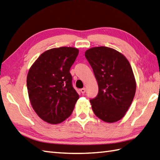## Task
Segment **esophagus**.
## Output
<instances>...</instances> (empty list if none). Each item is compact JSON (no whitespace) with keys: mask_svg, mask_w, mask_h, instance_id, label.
I'll return each mask as SVG.
<instances>
[{"mask_svg":"<svg viewBox=\"0 0 160 160\" xmlns=\"http://www.w3.org/2000/svg\"><path fill=\"white\" fill-rule=\"evenodd\" d=\"M80 91H81V93H85V91H86V89H85V88H82V89H80Z\"/></svg>","mask_w":160,"mask_h":160,"instance_id":"1","label":"esophagus"}]
</instances>
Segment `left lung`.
<instances>
[{
  "label": "left lung",
  "instance_id": "left-lung-1",
  "mask_svg": "<svg viewBox=\"0 0 160 160\" xmlns=\"http://www.w3.org/2000/svg\"><path fill=\"white\" fill-rule=\"evenodd\" d=\"M85 57L98 84V96L90 100L95 115L109 123L120 120L130 107L136 91L130 63L123 54L107 47L88 49Z\"/></svg>",
  "mask_w": 160,
  "mask_h": 160
}]
</instances>
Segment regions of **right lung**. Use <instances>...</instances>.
Wrapping results in <instances>:
<instances>
[{
    "instance_id": "add662e5",
    "label": "right lung",
    "mask_w": 160,
    "mask_h": 160,
    "mask_svg": "<svg viewBox=\"0 0 160 160\" xmlns=\"http://www.w3.org/2000/svg\"><path fill=\"white\" fill-rule=\"evenodd\" d=\"M78 53L74 47L49 49L29 70L27 86L30 102L36 114L49 124H59L69 118L79 98L69 72Z\"/></svg>"
}]
</instances>
